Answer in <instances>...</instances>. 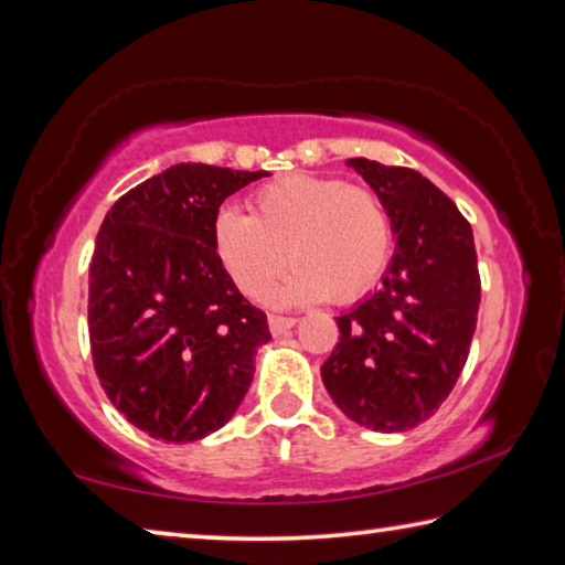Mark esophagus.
<instances>
[{"mask_svg": "<svg viewBox=\"0 0 565 565\" xmlns=\"http://www.w3.org/2000/svg\"><path fill=\"white\" fill-rule=\"evenodd\" d=\"M294 327H296L294 317H276V313H271V317H269V329H271L274 337H279V333H286Z\"/></svg>", "mask_w": 565, "mask_h": 565, "instance_id": "34e87169", "label": "esophagus"}]
</instances>
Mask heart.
<instances>
[{"label":"heart","instance_id":"b5f03b06","mask_svg":"<svg viewBox=\"0 0 565 565\" xmlns=\"http://www.w3.org/2000/svg\"><path fill=\"white\" fill-rule=\"evenodd\" d=\"M212 236L216 259L252 299L271 289L286 262L296 266L274 289L276 303L356 301L374 289L391 256V218L374 191L309 174L262 186L252 216L222 209Z\"/></svg>","mask_w":565,"mask_h":565}]
</instances>
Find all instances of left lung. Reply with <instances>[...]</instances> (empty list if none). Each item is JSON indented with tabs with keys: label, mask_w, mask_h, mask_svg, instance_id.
Masks as SVG:
<instances>
[{
	"label": "left lung",
	"mask_w": 565,
	"mask_h": 565,
	"mask_svg": "<svg viewBox=\"0 0 565 565\" xmlns=\"http://www.w3.org/2000/svg\"><path fill=\"white\" fill-rule=\"evenodd\" d=\"M384 202L394 256L384 284L341 313L321 381L343 414L371 431H408L436 414L466 366L478 279L471 224L426 177L347 159Z\"/></svg>",
	"instance_id": "left-lung-1"
}]
</instances>
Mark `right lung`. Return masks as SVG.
<instances>
[{"mask_svg": "<svg viewBox=\"0 0 565 565\" xmlns=\"http://www.w3.org/2000/svg\"><path fill=\"white\" fill-rule=\"evenodd\" d=\"M266 171L174 164L107 212L89 264V343L102 388L129 424L169 444L222 428L271 339L214 252L226 196Z\"/></svg>", "mask_w": 565, "mask_h": 565, "instance_id": "1", "label": "right lung"}]
</instances>
